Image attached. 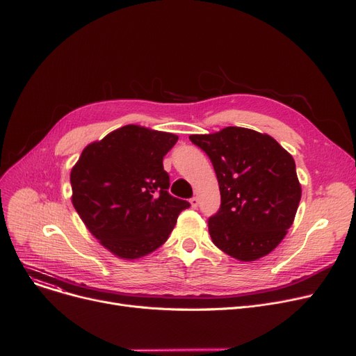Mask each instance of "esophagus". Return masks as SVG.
<instances>
[{"instance_id":"esophagus-1","label":"esophagus","mask_w":356,"mask_h":356,"mask_svg":"<svg viewBox=\"0 0 356 356\" xmlns=\"http://www.w3.org/2000/svg\"><path fill=\"white\" fill-rule=\"evenodd\" d=\"M189 202H191L192 208H198V205H200V200L196 198V196H193V198H191V200H189Z\"/></svg>"}]
</instances>
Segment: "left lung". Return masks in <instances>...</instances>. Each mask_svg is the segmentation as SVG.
I'll list each match as a JSON object with an SVG mask.
<instances>
[{"instance_id":"1","label":"left lung","mask_w":356,"mask_h":356,"mask_svg":"<svg viewBox=\"0 0 356 356\" xmlns=\"http://www.w3.org/2000/svg\"><path fill=\"white\" fill-rule=\"evenodd\" d=\"M189 139L209 156L218 180L221 205L208 220L214 245L245 262L270 254L293 225L300 201L293 156L270 135L245 127Z\"/></svg>"}]
</instances>
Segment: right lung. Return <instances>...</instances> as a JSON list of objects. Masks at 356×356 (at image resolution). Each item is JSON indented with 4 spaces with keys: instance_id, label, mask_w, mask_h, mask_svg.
Here are the masks:
<instances>
[{
    "instance_id": "right-lung-1",
    "label": "right lung",
    "mask_w": 356,
    "mask_h": 356,
    "mask_svg": "<svg viewBox=\"0 0 356 356\" xmlns=\"http://www.w3.org/2000/svg\"><path fill=\"white\" fill-rule=\"evenodd\" d=\"M179 136L127 124L92 142L72 168V202L88 230L111 254L136 259L175 229L188 201L168 193L164 155Z\"/></svg>"
}]
</instances>
